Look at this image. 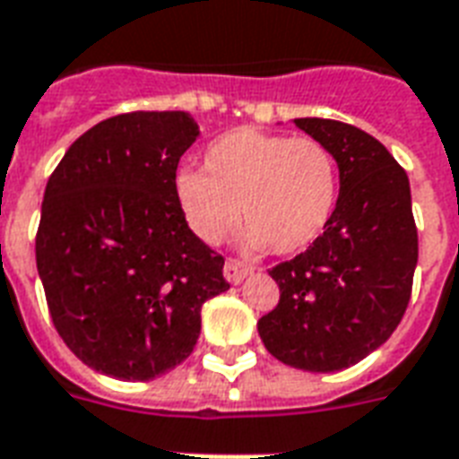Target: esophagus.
<instances>
[{"mask_svg": "<svg viewBox=\"0 0 459 459\" xmlns=\"http://www.w3.org/2000/svg\"><path fill=\"white\" fill-rule=\"evenodd\" d=\"M251 273V266L247 264V261H242V258H227L225 264V278L230 282H239L244 281L247 275Z\"/></svg>", "mask_w": 459, "mask_h": 459, "instance_id": "obj_1", "label": "esophagus"}]
</instances>
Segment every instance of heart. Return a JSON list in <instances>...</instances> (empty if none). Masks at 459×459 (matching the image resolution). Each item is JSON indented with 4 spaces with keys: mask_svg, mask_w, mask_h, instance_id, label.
<instances>
[{
    "mask_svg": "<svg viewBox=\"0 0 459 459\" xmlns=\"http://www.w3.org/2000/svg\"><path fill=\"white\" fill-rule=\"evenodd\" d=\"M177 195L188 225L217 244L237 220L247 247L290 256L329 227L339 201V164L316 137L273 135L239 127L217 137L203 171L184 169Z\"/></svg>",
    "mask_w": 459,
    "mask_h": 459,
    "instance_id": "obj_1",
    "label": "heart"
}]
</instances>
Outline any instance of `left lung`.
I'll return each mask as SVG.
<instances>
[{
	"label": "left lung",
	"instance_id": "1",
	"mask_svg": "<svg viewBox=\"0 0 459 459\" xmlns=\"http://www.w3.org/2000/svg\"><path fill=\"white\" fill-rule=\"evenodd\" d=\"M295 126L333 152L341 191L322 237L268 271L281 299L258 319V333L281 363L336 373L370 356L402 322L419 232L406 171L380 140L341 120Z\"/></svg>",
	"mask_w": 459,
	"mask_h": 459
}]
</instances>
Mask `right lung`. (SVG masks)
I'll return each mask as SVG.
<instances>
[{
  "mask_svg": "<svg viewBox=\"0 0 459 459\" xmlns=\"http://www.w3.org/2000/svg\"><path fill=\"white\" fill-rule=\"evenodd\" d=\"M198 137L184 111L120 113L86 130L48 178L36 266L55 329L116 380H154L191 356L203 302L230 288L177 195Z\"/></svg>",
  "mask_w": 459,
  "mask_h": 459,
  "instance_id": "add662e5",
  "label": "right lung"
}]
</instances>
